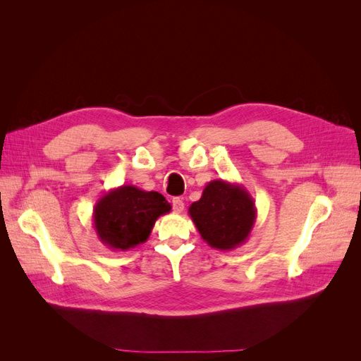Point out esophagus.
I'll use <instances>...</instances> for the list:
<instances>
[{
    "instance_id": "34e87169",
    "label": "esophagus",
    "mask_w": 361,
    "mask_h": 361,
    "mask_svg": "<svg viewBox=\"0 0 361 361\" xmlns=\"http://www.w3.org/2000/svg\"><path fill=\"white\" fill-rule=\"evenodd\" d=\"M183 207H185V203H183V200H182L180 197L173 199V211H174V212L180 214V212L183 211Z\"/></svg>"
}]
</instances>
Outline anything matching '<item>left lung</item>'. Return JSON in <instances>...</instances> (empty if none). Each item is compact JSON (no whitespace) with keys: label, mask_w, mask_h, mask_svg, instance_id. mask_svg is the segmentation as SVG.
I'll use <instances>...</instances> for the list:
<instances>
[{"label":"left lung","mask_w":361,"mask_h":361,"mask_svg":"<svg viewBox=\"0 0 361 361\" xmlns=\"http://www.w3.org/2000/svg\"><path fill=\"white\" fill-rule=\"evenodd\" d=\"M188 214L207 245L228 251L247 241L257 211L243 185L215 179L206 185Z\"/></svg>","instance_id":"obj_1"}]
</instances>
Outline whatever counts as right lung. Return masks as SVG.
Listing matches in <instances>:
<instances>
[{
	"label": "right lung",
	"mask_w": 361,
	"mask_h": 361,
	"mask_svg": "<svg viewBox=\"0 0 361 361\" xmlns=\"http://www.w3.org/2000/svg\"><path fill=\"white\" fill-rule=\"evenodd\" d=\"M170 211L171 206L162 194L122 185L96 202L93 227L104 245L126 251L146 243L155 221Z\"/></svg>",
	"instance_id": "obj_1"
}]
</instances>
